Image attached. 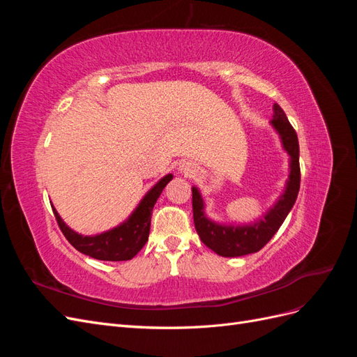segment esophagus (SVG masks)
I'll use <instances>...</instances> for the list:
<instances>
[{"mask_svg":"<svg viewBox=\"0 0 357 357\" xmlns=\"http://www.w3.org/2000/svg\"><path fill=\"white\" fill-rule=\"evenodd\" d=\"M178 169H180V172H183V174H188V176H192V174H195V167L193 165H190L189 162H186V164H181L180 167H178Z\"/></svg>","mask_w":357,"mask_h":357,"instance_id":"34e87169","label":"esophagus"}]
</instances>
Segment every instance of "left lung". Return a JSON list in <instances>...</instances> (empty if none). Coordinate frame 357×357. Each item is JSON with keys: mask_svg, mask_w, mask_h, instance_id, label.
Wrapping results in <instances>:
<instances>
[{"mask_svg": "<svg viewBox=\"0 0 357 357\" xmlns=\"http://www.w3.org/2000/svg\"><path fill=\"white\" fill-rule=\"evenodd\" d=\"M273 121L269 122L280 137L282 147L289 155V178L284 190L261 218L250 223H220L210 219L205 213V201L197 186H192L193 223L201 241L214 253L223 257H238L256 253L273 238L298 198L301 169L299 143L295 129L287 121L282 107L274 104Z\"/></svg>", "mask_w": 357, "mask_h": 357, "instance_id": "obj_1", "label": "left lung"}]
</instances>
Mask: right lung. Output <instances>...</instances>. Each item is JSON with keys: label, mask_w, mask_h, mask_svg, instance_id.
I'll list each match as a JSON object with an SVG mask.
<instances>
[{"label": "right lung", "mask_w": 357, "mask_h": 357, "mask_svg": "<svg viewBox=\"0 0 357 357\" xmlns=\"http://www.w3.org/2000/svg\"><path fill=\"white\" fill-rule=\"evenodd\" d=\"M172 180V174L162 177L156 185L150 189L143 199L135 207V210L128 215V219L114 228L95 235H82L73 231L70 226L62 220L59 213L53 208L62 234L70 244L86 256H91L98 261H129L132 259L149 240L150 220L152 211L162 190Z\"/></svg>", "instance_id": "add662e5"}]
</instances>
